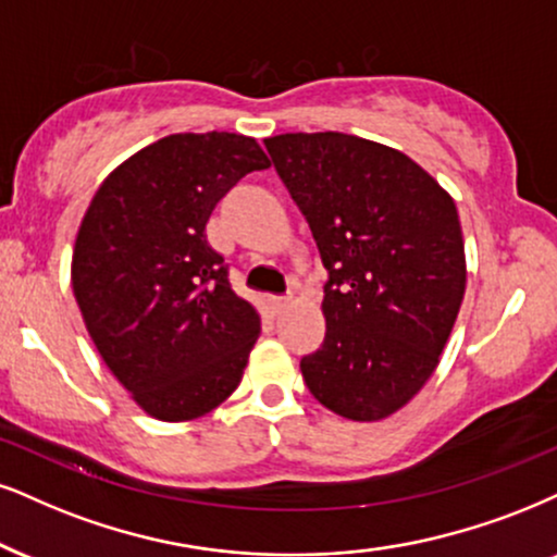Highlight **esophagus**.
Instances as JSON below:
<instances>
[{
	"instance_id": "esophagus-1",
	"label": "esophagus",
	"mask_w": 557,
	"mask_h": 557,
	"mask_svg": "<svg viewBox=\"0 0 557 557\" xmlns=\"http://www.w3.org/2000/svg\"><path fill=\"white\" fill-rule=\"evenodd\" d=\"M289 305H292L289 297H271V299H268V307H271L273 314H281Z\"/></svg>"
}]
</instances>
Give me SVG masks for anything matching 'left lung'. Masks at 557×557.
I'll return each mask as SVG.
<instances>
[{"instance_id": "left-lung-1", "label": "left lung", "mask_w": 557, "mask_h": 557, "mask_svg": "<svg viewBox=\"0 0 557 557\" xmlns=\"http://www.w3.org/2000/svg\"><path fill=\"white\" fill-rule=\"evenodd\" d=\"M265 149L331 273L305 384L335 416L384 421L436 372L462 307L455 198L400 149L354 134H278Z\"/></svg>"}]
</instances>
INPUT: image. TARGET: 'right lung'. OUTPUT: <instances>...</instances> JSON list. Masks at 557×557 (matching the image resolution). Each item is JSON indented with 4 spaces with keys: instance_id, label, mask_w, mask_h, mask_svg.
Segmentation results:
<instances>
[{
    "instance_id": "1",
    "label": "right lung",
    "mask_w": 557,
    "mask_h": 557,
    "mask_svg": "<svg viewBox=\"0 0 557 557\" xmlns=\"http://www.w3.org/2000/svg\"><path fill=\"white\" fill-rule=\"evenodd\" d=\"M271 168L252 136L170 134L123 160L89 201L72 289L95 348L157 421H194L243 382L260 314L206 239L214 206Z\"/></svg>"
}]
</instances>
